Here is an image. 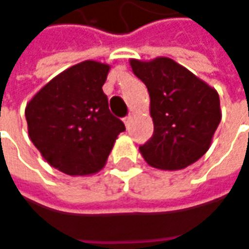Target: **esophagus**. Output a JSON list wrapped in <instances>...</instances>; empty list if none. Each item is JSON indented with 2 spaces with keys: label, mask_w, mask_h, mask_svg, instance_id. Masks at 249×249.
<instances>
[{
  "label": "esophagus",
  "mask_w": 249,
  "mask_h": 249,
  "mask_svg": "<svg viewBox=\"0 0 249 249\" xmlns=\"http://www.w3.org/2000/svg\"><path fill=\"white\" fill-rule=\"evenodd\" d=\"M132 118H134V115H128V117H125L124 118V124L126 128H129V125L132 123Z\"/></svg>",
  "instance_id": "obj_1"
}]
</instances>
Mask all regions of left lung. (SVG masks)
Instances as JSON below:
<instances>
[{
  "label": "left lung",
  "mask_w": 249,
  "mask_h": 249,
  "mask_svg": "<svg viewBox=\"0 0 249 249\" xmlns=\"http://www.w3.org/2000/svg\"><path fill=\"white\" fill-rule=\"evenodd\" d=\"M129 66L151 100L154 135L139 146L146 163L160 170L195 163L209 151L221 121L217 90L170 57L129 59Z\"/></svg>",
  "instance_id": "1"
}]
</instances>
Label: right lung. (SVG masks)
Segmentation results:
<instances>
[{
  "label": "right lung",
  "mask_w": 249,
  "mask_h": 249,
  "mask_svg": "<svg viewBox=\"0 0 249 249\" xmlns=\"http://www.w3.org/2000/svg\"><path fill=\"white\" fill-rule=\"evenodd\" d=\"M111 65L84 60L48 81L25 107L28 135L42 158L69 176H90L106 166L125 131L108 108L103 86Z\"/></svg>",
  "instance_id": "1"
}]
</instances>
